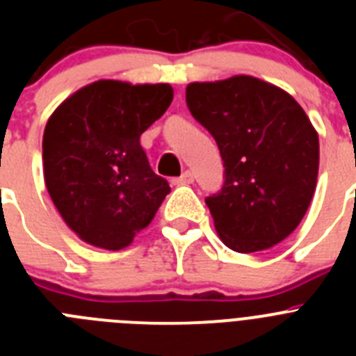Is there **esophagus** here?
Here are the masks:
<instances>
[{
  "label": "esophagus",
  "instance_id": "esophagus-1",
  "mask_svg": "<svg viewBox=\"0 0 356 356\" xmlns=\"http://www.w3.org/2000/svg\"><path fill=\"white\" fill-rule=\"evenodd\" d=\"M193 181H194L193 171H185L180 178H176L175 184L176 185H188V184H193Z\"/></svg>",
  "mask_w": 356,
  "mask_h": 356
}]
</instances>
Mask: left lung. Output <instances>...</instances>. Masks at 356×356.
<instances>
[{
    "label": "left lung",
    "instance_id": "8db88e82",
    "mask_svg": "<svg viewBox=\"0 0 356 356\" xmlns=\"http://www.w3.org/2000/svg\"><path fill=\"white\" fill-rule=\"evenodd\" d=\"M193 118L216 139L221 191L205 200L229 250H269L298 228L316 191L319 137L305 110L276 85L238 74L187 85Z\"/></svg>",
    "mask_w": 356,
    "mask_h": 356
}]
</instances>
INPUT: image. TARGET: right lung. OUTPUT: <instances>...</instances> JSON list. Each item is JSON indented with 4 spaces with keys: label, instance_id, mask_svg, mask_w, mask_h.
<instances>
[{
    "label": "right lung",
    "instance_id": "add662e5",
    "mask_svg": "<svg viewBox=\"0 0 356 356\" xmlns=\"http://www.w3.org/2000/svg\"><path fill=\"white\" fill-rule=\"evenodd\" d=\"M171 102L169 83L99 80L69 96L48 119L46 187L65 225L87 244L127 248L171 193L140 146V135Z\"/></svg>",
    "mask_w": 356,
    "mask_h": 356
}]
</instances>
